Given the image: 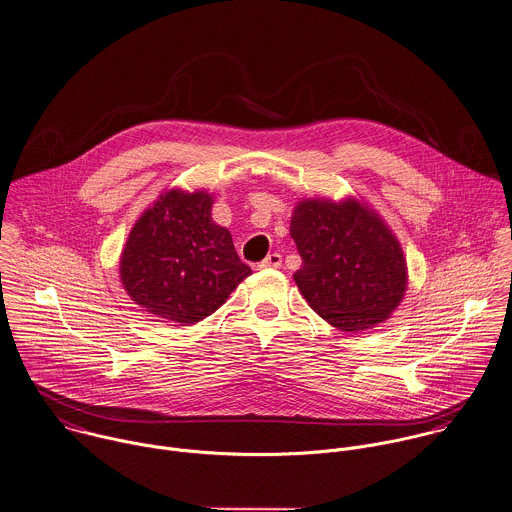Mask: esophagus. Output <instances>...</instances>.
<instances>
[{
    "label": "esophagus",
    "mask_w": 512,
    "mask_h": 512,
    "mask_svg": "<svg viewBox=\"0 0 512 512\" xmlns=\"http://www.w3.org/2000/svg\"><path fill=\"white\" fill-rule=\"evenodd\" d=\"M281 263H283V257L279 253H271L259 263V269H277L281 267Z\"/></svg>",
    "instance_id": "1"
}]
</instances>
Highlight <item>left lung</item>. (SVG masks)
Masks as SVG:
<instances>
[{
	"mask_svg": "<svg viewBox=\"0 0 512 512\" xmlns=\"http://www.w3.org/2000/svg\"><path fill=\"white\" fill-rule=\"evenodd\" d=\"M291 237L303 259L293 275L311 309L341 331L383 323L407 289V263L387 225L357 201L297 205Z\"/></svg>",
	"mask_w": 512,
	"mask_h": 512,
	"instance_id": "8db88e82",
	"label": "left lung"
}]
</instances>
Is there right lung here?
<instances>
[{
    "mask_svg": "<svg viewBox=\"0 0 512 512\" xmlns=\"http://www.w3.org/2000/svg\"><path fill=\"white\" fill-rule=\"evenodd\" d=\"M211 195L167 191L129 233L119 275L151 315L193 325L215 313L251 275L231 233L211 219Z\"/></svg>",
    "mask_w": 512,
    "mask_h": 512,
    "instance_id": "right-lung-1",
    "label": "right lung"
}]
</instances>
